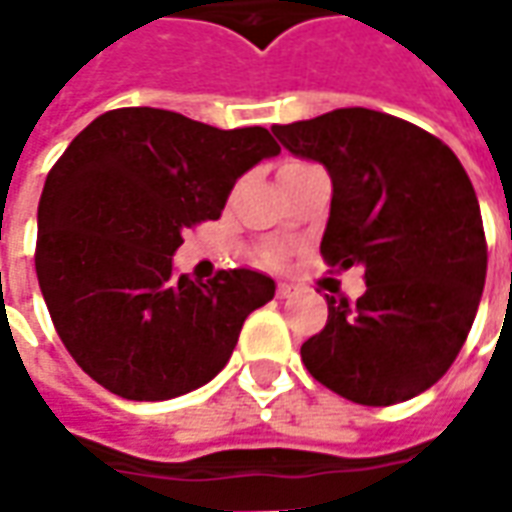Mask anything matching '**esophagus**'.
<instances>
[{"instance_id":"34e87169","label":"esophagus","mask_w":512,"mask_h":512,"mask_svg":"<svg viewBox=\"0 0 512 512\" xmlns=\"http://www.w3.org/2000/svg\"><path fill=\"white\" fill-rule=\"evenodd\" d=\"M293 293H296V288H293V285H288V282H279V288H277L279 299H290Z\"/></svg>"}]
</instances>
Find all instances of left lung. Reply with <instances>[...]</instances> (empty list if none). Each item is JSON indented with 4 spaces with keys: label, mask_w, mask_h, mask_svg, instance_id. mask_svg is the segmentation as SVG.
I'll return each mask as SVG.
<instances>
[{
    "label": "left lung",
    "mask_w": 512,
    "mask_h": 512,
    "mask_svg": "<svg viewBox=\"0 0 512 512\" xmlns=\"http://www.w3.org/2000/svg\"><path fill=\"white\" fill-rule=\"evenodd\" d=\"M332 178L321 255L365 268L356 304L326 296L329 321L301 345L315 381L362 406H395L436 384L466 343L485 285L483 216L441 139L365 106L271 128Z\"/></svg>",
    "instance_id": "obj_1"
}]
</instances>
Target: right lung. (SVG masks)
I'll return each instance as SVG.
<instances>
[{"instance_id": "add662e5", "label": "right lung", "mask_w": 512, "mask_h": 512, "mask_svg": "<svg viewBox=\"0 0 512 512\" xmlns=\"http://www.w3.org/2000/svg\"><path fill=\"white\" fill-rule=\"evenodd\" d=\"M279 156L266 128L128 106L95 117L51 167L38 271L54 329L87 376L126 400H169L222 370L246 315L274 299L249 268L178 274L183 230L219 219L235 180Z\"/></svg>"}]
</instances>
